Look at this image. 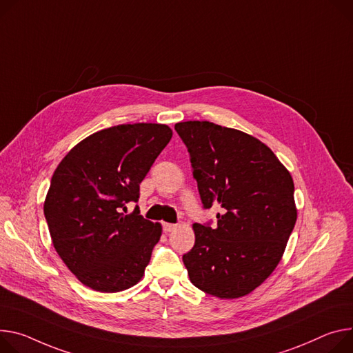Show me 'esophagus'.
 Returning a JSON list of instances; mask_svg holds the SVG:
<instances>
[{
  "instance_id": "1",
  "label": "esophagus",
  "mask_w": 353,
  "mask_h": 353,
  "mask_svg": "<svg viewBox=\"0 0 353 353\" xmlns=\"http://www.w3.org/2000/svg\"><path fill=\"white\" fill-rule=\"evenodd\" d=\"M177 228V225H176V223H163V231L165 232H172V231H174Z\"/></svg>"
}]
</instances>
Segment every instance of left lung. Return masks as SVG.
I'll return each instance as SVG.
<instances>
[{"label":"left lung","instance_id":"left-lung-1","mask_svg":"<svg viewBox=\"0 0 353 353\" xmlns=\"http://www.w3.org/2000/svg\"><path fill=\"white\" fill-rule=\"evenodd\" d=\"M187 146L204 208L221 205L216 227L194 223L183 254L190 281L218 299H239L276 269L297 219L294 183L265 143L208 121L174 125Z\"/></svg>","mask_w":353,"mask_h":353}]
</instances>
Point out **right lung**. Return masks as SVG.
<instances>
[{"label":"right lung","instance_id":"1","mask_svg":"<svg viewBox=\"0 0 353 353\" xmlns=\"http://www.w3.org/2000/svg\"><path fill=\"white\" fill-rule=\"evenodd\" d=\"M163 123H123L77 143L56 168L43 212L57 254L87 287L117 293L145 274L162 225L128 214L172 139Z\"/></svg>","mask_w":353,"mask_h":353}]
</instances>
